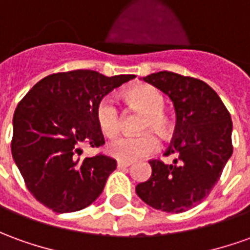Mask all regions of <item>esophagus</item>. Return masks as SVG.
<instances>
[{
  "mask_svg": "<svg viewBox=\"0 0 250 250\" xmlns=\"http://www.w3.org/2000/svg\"><path fill=\"white\" fill-rule=\"evenodd\" d=\"M130 162H125V161H119L118 162V169H125V167H130Z\"/></svg>",
  "mask_w": 250,
  "mask_h": 250,
  "instance_id": "34e87169",
  "label": "esophagus"
}]
</instances>
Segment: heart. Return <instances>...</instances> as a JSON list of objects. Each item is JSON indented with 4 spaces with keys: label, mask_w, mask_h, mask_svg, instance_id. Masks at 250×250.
Segmentation results:
<instances>
[{
    "label": "heart",
    "mask_w": 250,
    "mask_h": 250,
    "mask_svg": "<svg viewBox=\"0 0 250 250\" xmlns=\"http://www.w3.org/2000/svg\"><path fill=\"white\" fill-rule=\"evenodd\" d=\"M125 99L139 112L145 113L142 131H157L161 137L169 132V119L164 113L165 99L158 89L150 85H135L125 90ZM96 123L105 137H115L122 127V113L112 96H104L99 100L95 111ZM158 149V139L150 134L138 137H119L108 143V154L119 161L131 162L153 154Z\"/></svg>",
    "instance_id": "1"
}]
</instances>
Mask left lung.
I'll use <instances>...</instances> for the list:
<instances>
[{
  "mask_svg": "<svg viewBox=\"0 0 250 250\" xmlns=\"http://www.w3.org/2000/svg\"><path fill=\"white\" fill-rule=\"evenodd\" d=\"M173 101L176 128L165 155L173 164L150 160L151 176L137 195L155 210L184 212L210 195L233 153V123L228 108L210 85L172 71L143 77Z\"/></svg>",
  "mask_w": 250,
  "mask_h": 250,
  "instance_id": "obj_1",
  "label": "left lung"
}]
</instances>
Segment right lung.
I'll return each instance as SVG.
<instances>
[{"label": "right lung", "mask_w": 250, "mask_h": 250, "mask_svg": "<svg viewBox=\"0 0 250 250\" xmlns=\"http://www.w3.org/2000/svg\"><path fill=\"white\" fill-rule=\"evenodd\" d=\"M134 76L105 77L73 70L44 77L13 115L12 155L28 191L55 212L83 210L101 195L116 161L104 154L81 158V146H103L96 123L100 99Z\"/></svg>", "instance_id": "obj_1"}]
</instances>
